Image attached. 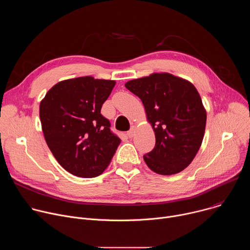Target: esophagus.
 Masks as SVG:
<instances>
[{
    "label": "esophagus",
    "instance_id": "esophagus-1",
    "mask_svg": "<svg viewBox=\"0 0 250 250\" xmlns=\"http://www.w3.org/2000/svg\"><path fill=\"white\" fill-rule=\"evenodd\" d=\"M134 133H135V126H131V128L127 131V133H126V134H127V136H128V137H130V138H131V137H133V136H134Z\"/></svg>",
    "mask_w": 250,
    "mask_h": 250
}]
</instances>
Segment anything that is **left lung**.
<instances>
[{"mask_svg": "<svg viewBox=\"0 0 250 250\" xmlns=\"http://www.w3.org/2000/svg\"><path fill=\"white\" fill-rule=\"evenodd\" d=\"M125 88L141 100L155 132V147L144 155L146 165L160 175L184 170L201 147L207 122L195 86L164 72L130 80Z\"/></svg>", "mask_w": 250, "mask_h": 250, "instance_id": "left-lung-1", "label": "left lung"}]
</instances>
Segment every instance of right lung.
Wrapping results in <instances>:
<instances>
[{
  "label": "right lung",
  "instance_id": "1",
  "mask_svg": "<svg viewBox=\"0 0 250 250\" xmlns=\"http://www.w3.org/2000/svg\"><path fill=\"white\" fill-rule=\"evenodd\" d=\"M115 85L114 80L92 76L67 79L42 100L40 118L45 141L69 173L93 178L111 163L121 139L111 131L101 109Z\"/></svg>",
  "mask_w": 250,
  "mask_h": 250
}]
</instances>
